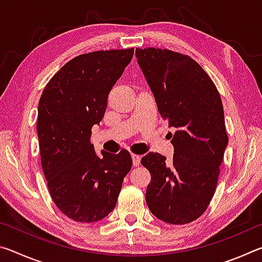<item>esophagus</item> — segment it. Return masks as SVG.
<instances>
[{
  "mask_svg": "<svg viewBox=\"0 0 262 262\" xmlns=\"http://www.w3.org/2000/svg\"><path fill=\"white\" fill-rule=\"evenodd\" d=\"M132 159H133V165H134V166H139L140 165L141 157L139 156V155L132 154Z\"/></svg>",
  "mask_w": 262,
  "mask_h": 262,
  "instance_id": "obj_1",
  "label": "esophagus"
}]
</instances>
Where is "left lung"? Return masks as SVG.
Listing matches in <instances>:
<instances>
[{"label": "left lung", "instance_id": "left-lung-1", "mask_svg": "<svg viewBox=\"0 0 262 262\" xmlns=\"http://www.w3.org/2000/svg\"><path fill=\"white\" fill-rule=\"evenodd\" d=\"M135 55L159 114L176 129L171 162L157 152L141 159L151 174L145 201L165 223H190L214 196L229 142L221 96L209 75L188 55L154 47L136 48Z\"/></svg>", "mask_w": 262, "mask_h": 262}]
</instances>
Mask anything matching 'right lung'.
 Segmentation results:
<instances>
[{
    "mask_svg": "<svg viewBox=\"0 0 262 262\" xmlns=\"http://www.w3.org/2000/svg\"><path fill=\"white\" fill-rule=\"evenodd\" d=\"M133 54L134 48H127L74 57L51 78L39 100L37 132L47 187L55 206L76 222L107 216L132 168L127 150H101L98 156L90 137Z\"/></svg>",
    "mask_w": 262,
    "mask_h": 262,
    "instance_id": "obj_1",
    "label": "right lung"
}]
</instances>
